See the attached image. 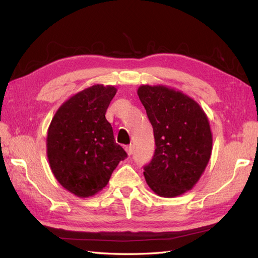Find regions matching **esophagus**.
Here are the masks:
<instances>
[{
	"instance_id": "obj_1",
	"label": "esophagus",
	"mask_w": 258,
	"mask_h": 258,
	"mask_svg": "<svg viewBox=\"0 0 258 258\" xmlns=\"http://www.w3.org/2000/svg\"><path fill=\"white\" fill-rule=\"evenodd\" d=\"M125 151H126V153H127V155H132L133 154V145L125 146Z\"/></svg>"
}]
</instances>
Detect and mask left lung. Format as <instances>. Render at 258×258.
<instances>
[{"label":"left lung","instance_id":"1","mask_svg":"<svg viewBox=\"0 0 258 258\" xmlns=\"http://www.w3.org/2000/svg\"><path fill=\"white\" fill-rule=\"evenodd\" d=\"M138 95L153 126L156 149L144 167L147 185L162 197L194 187L210 162L213 136L200 104L165 85H141Z\"/></svg>","mask_w":258,"mask_h":258}]
</instances>
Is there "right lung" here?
Masks as SVG:
<instances>
[{"label":"right lung","mask_w":258,"mask_h":258,"mask_svg":"<svg viewBox=\"0 0 258 258\" xmlns=\"http://www.w3.org/2000/svg\"><path fill=\"white\" fill-rule=\"evenodd\" d=\"M112 85H92L65 101L48 126L46 154L52 173L78 197L97 194L127 156L114 140L106 109L116 94Z\"/></svg>","instance_id":"obj_1"}]
</instances>
